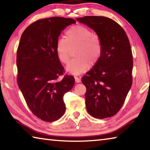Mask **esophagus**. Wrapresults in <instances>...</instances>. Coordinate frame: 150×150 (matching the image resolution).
I'll use <instances>...</instances> for the list:
<instances>
[{
    "label": "esophagus",
    "mask_w": 150,
    "mask_h": 150,
    "mask_svg": "<svg viewBox=\"0 0 150 150\" xmlns=\"http://www.w3.org/2000/svg\"><path fill=\"white\" fill-rule=\"evenodd\" d=\"M75 83H81L80 78H79V77H75Z\"/></svg>",
    "instance_id": "esophagus-1"
}]
</instances>
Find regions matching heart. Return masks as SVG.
<instances>
[{
	"mask_svg": "<svg viewBox=\"0 0 150 150\" xmlns=\"http://www.w3.org/2000/svg\"><path fill=\"white\" fill-rule=\"evenodd\" d=\"M75 48L74 56L66 67L70 74L78 75L85 72L98 61L102 52L101 40L91 29L82 25H75L66 32L65 39H59L56 50L59 61L67 64L69 60L71 50Z\"/></svg>",
	"mask_w": 150,
	"mask_h": 150,
	"instance_id": "b5f03b06",
	"label": "heart"
}]
</instances>
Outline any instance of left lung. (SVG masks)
Listing matches in <instances>:
<instances>
[{
  "label": "left lung",
  "mask_w": 150,
  "mask_h": 150,
  "mask_svg": "<svg viewBox=\"0 0 150 150\" xmlns=\"http://www.w3.org/2000/svg\"><path fill=\"white\" fill-rule=\"evenodd\" d=\"M76 20L93 29L102 45L98 61L82 79L86 88V110L95 118L111 117L120 110L132 86L133 59L129 39L110 18L84 16Z\"/></svg>",
  "instance_id": "1"
}]
</instances>
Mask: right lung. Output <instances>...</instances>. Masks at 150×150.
Returning a JSON list of instances; mask_svg holds the SVG:
<instances>
[{
    "instance_id": "add662e5",
    "label": "right lung",
    "mask_w": 150,
    "mask_h": 150,
    "mask_svg": "<svg viewBox=\"0 0 150 150\" xmlns=\"http://www.w3.org/2000/svg\"><path fill=\"white\" fill-rule=\"evenodd\" d=\"M75 22L62 17L42 19L21 35L16 59L18 84L30 110L45 121H55L64 115V96L74 85L73 76L58 79L64 67L56 47L62 31Z\"/></svg>"
}]
</instances>
